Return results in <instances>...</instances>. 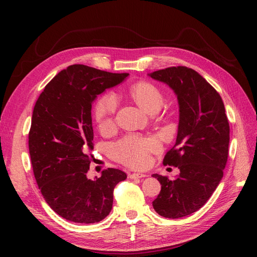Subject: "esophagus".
I'll use <instances>...</instances> for the list:
<instances>
[{"instance_id":"obj_1","label":"esophagus","mask_w":257,"mask_h":257,"mask_svg":"<svg viewBox=\"0 0 257 257\" xmlns=\"http://www.w3.org/2000/svg\"><path fill=\"white\" fill-rule=\"evenodd\" d=\"M147 177L146 174H139V173H134V174H131L130 178L132 180H136V179H141V178H145Z\"/></svg>"}]
</instances>
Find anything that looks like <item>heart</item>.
I'll use <instances>...</instances> for the list:
<instances>
[{
  "label": "heart",
  "mask_w": 257,
  "mask_h": 257,
  "mask_svg": "<svg viewBox=\"0 0 257 257\" xmlns=\"http://www.w3.org/2000/svg\"><path fill=\"white\" fill-rule=\"evenodd\" d=\"M131 96L147 111L159 109L163 103V93L157 85L149 81H138L131 85ZM118 107V98L112 92H107L99 96L93 108V118L97 126L106 131L114 120V113ZM159 149L157 139L128 135L119 139L111 147L112 157L123 164L134 168H144L151 161V154Z\"/></svg>",
  "instance_id": "b5f03b06"
}]
</instances>
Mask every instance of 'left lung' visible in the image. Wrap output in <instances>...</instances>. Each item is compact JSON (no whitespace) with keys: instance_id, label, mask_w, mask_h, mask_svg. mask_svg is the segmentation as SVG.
I'll return each instance as SVG.
<instances>
[{"instance_id":"obj_1","label":"left lung","mask_w":257,"mask_h":257,"mask_svg":"<svg viewBox=\"0 0 257 257\" xmlns=\"http://www.w3.org/2000/svg\"><path fill=\"white\" fill-rule=\"evenodd\" d=\"M149 76L167 83L180 107L177 141L163 160L180 174L173 181L152 176L162 184L152 203L154 210L178 219L197 211L219 185L228 158L229 123L219 92L194 69L172 66Z\"/></svg>"}]
</instances>
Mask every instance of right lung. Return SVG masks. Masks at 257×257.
I'll return each instance as SVG.
<instances>
[{
    "label": "right lung",
    "mask_w": 257,
    "mask_h": 257,
    "mask_svg": "<svg viewBox=\"0 0 257 257\" xmlns=\"http://www.w3.org/2000/svg\"><path fill=\"white\" fill-rule=\"evenodd\" d=\"M127 75L74 64L53 77L36 100L29 132L34 177L46 203L67 221L91 224L105 219L115 185L127 177L107 168L95 180L87 178L94 136L92 102Z\"/></svg>",
    "instance_id": "obj_1"
}]
</instances>
